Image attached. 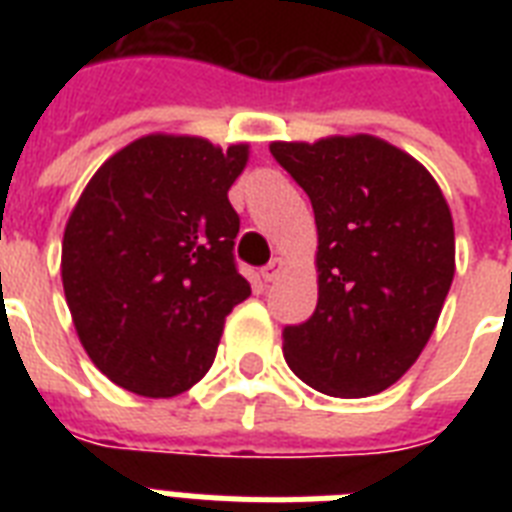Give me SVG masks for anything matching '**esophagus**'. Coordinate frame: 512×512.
<instances>
[{
  "label": "esophagus",
  "mask_w": 512,
  "mask_h": 512,
  "mask_svg": "<svg viewBox=\"0 0 512 512\" xmlns=\"http://www.w3.org/2000/svg\"><path fill=\"white\" fill-rule=\"evenodd\" d=\"M281 271H284V260H281V257H273L271 263L263 268V279L265 281H276V279H279Z\"/></svg>",
  "instance_id": "obj_1"
}]
</instances>
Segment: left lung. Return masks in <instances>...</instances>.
<instances>
[{
    "mask_svg": "<svg viewBox=\"0 0 512 512\" xmlns=\"http://www.w3.org/2000/svg\"><path fill=\"white\" fill-rule=\"evenodd\" d=\"M308 193L319 303L284 327L289 369L327 396L390 388L428 345L454 279V223L425 167L372 135L271 143Z\"/></svg>",
    "mask_w": 512,
    "mask_h": 512,
    "instance_id": "8db88e82",
    "label": "left lung"
}]
</instances>
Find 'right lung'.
Masks as SVG:
<instances>
[{
  "label": "right lung",
  "instance_id": "add662e5",
  "mask_svg": "<svg viewBox=\"0 0 512 512\" xmlns=\"http://www.w3.org/2000/svg\"><path fill=\"white\" fill-rule=\"evenodd\" d=\"M249 146L146 135L116 151L63 233V292L87 356L119 388L183 393L209 372L225 316L252 295L236 271L228 188Z\"/></svg>",
  "mask_w": 512,
  "mask_h": 512
}]
</instances>
